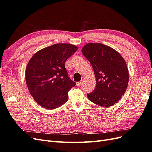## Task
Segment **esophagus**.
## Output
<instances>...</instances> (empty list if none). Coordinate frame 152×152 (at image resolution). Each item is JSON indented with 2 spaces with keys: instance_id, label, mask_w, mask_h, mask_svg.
<instances>
[{
  "instance_id": "1",
  "label": "esophagus",
  "mask_w": 152,
  "mask_h": 152,
  "mask_svg": "<svg viewBox=\"0 0 152 152\" xmlns=\"http://www.w3.org/2000/svg\"><path fill=\"white\" fill-rule=\"evenodd\" d=\"M77 84V86H79H79H80L82 84V81H80V82H77V84Z\"/></svg>"
}]
</instances>
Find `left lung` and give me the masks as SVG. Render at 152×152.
Segmentation results:
<instances>
[{
  "mask_svg": "<svg viewBox=\"0 0 152 152\" xmlns=\"http://www.w3.org/2000/svg\"><path fill=\"white\" fill-rule=\"evenodd\" d=\"M82 53L93 66L96 87L87 94L91 102L102 107L117 103L124 94L129 83V70L126 61L112 48L101 43H88Z\"/></svg>",
  "mask_w": 152,
  "mask_h": 152,
  "instance_id": "obj_1",
  "label": "left lung"
}]
</instances>
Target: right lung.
Masks as SVG:
<instances>
[{
    "label": "right lung",
    "instance_id": "1",
    "mask_svg": "<svg viewBox=\"0 0 152 152\" xmlns=\"http://www.w3.org/2000/svg\"><path fill=\"white\" fill-rule=\"evenodd\" d=\"M77 49L71 44H56L39 50L30 58L25 70L26 83L42 107L55 109L68 101V91L75 82L68 76L65 65Z\"/></svg>",
    "mask_w": 152,
    "mask_h": 152
}]
</instances>
